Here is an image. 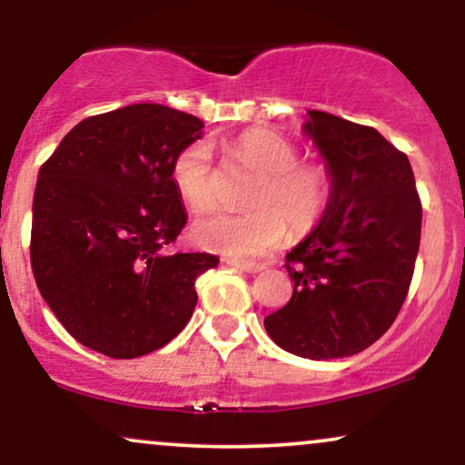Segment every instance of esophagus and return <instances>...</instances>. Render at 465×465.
<instances>
[{"label":"esophagus","mask_w":465,"mask_h":465,"mask_svg":"<svg viewBox=\"0 0 465 465\" xmlns=\"http://www.w3.org/2000/svg\"><path fill=\"white\" fill-rule=\"evenodd\" d=\"M233 266H236V269H240V271H244V273H260V271L264 269L262 264H255V262H236V260H233L232 262Z\"/></svg>","instance_id":"obj_1"}]
</instances>
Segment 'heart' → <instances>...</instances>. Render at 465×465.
<instances>
[{"label": "heart", "mask_w": 465, "mask_h": 465, "mask_svg": "<svg viewBox=\"0 0 465 465\" xmlns=\"http://www.w3.org/2000/svg\"><path fill=\"white\" fill-rule=\"evenodd\" d=\"M232 153L258 174L244 194L242 214H216L194 225L203 249L229 258L266 255L292 238L311 233L323 221L332 201V177L317 162H302L300 148L273 129L253 126L232 142ZM173 181L190 210L210 212L218 205V183L210 143L196 140L177 153Z\"/></svg>", "instance_id": "b5f03b06"}]
</instances>
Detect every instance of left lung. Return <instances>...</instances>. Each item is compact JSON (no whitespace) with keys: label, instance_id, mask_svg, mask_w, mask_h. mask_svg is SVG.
I'll return each instance as SVG.
<instances>
[{"label":"left lung","instance_id":"obj_1","mask_svg":"<svg viewBox=\"0 0 465 465\" xmlns=\"http://www.w3.org/2000/svg\"><path fill=\"white\" fill-rule=\"evenodd\" d=\"M332 177L323 221L286 255L292 297L264 319L282 350L312 361L359 354L396 322L413 277L421 203L407 154L371 126L308 111Z\"/></svg>","mask_w":465,"mask_h":465}]
</instances>
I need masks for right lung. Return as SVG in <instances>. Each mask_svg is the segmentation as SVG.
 Instances as JSON below:
<instances>
[{
	"mask_svg": "<svg viewBox=\"0 0 465 465\" xmlns=\"http://www.w3.org/2000/svg\"><path fill=\"white\" fill-rule=\"evenodd\" d=\"M199 117L163 104L92 115L41 165L30 262L41 295L78 343L137 359L173 341L196 306L212 253H168L188 214L174 188L177 153Z\"/></svg>",
	"mask_w": 465,
	"mask_h": 465,
	"instance_id": "1",
	"label": "right lung"
}]
</instances>
